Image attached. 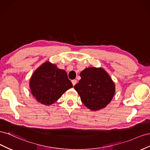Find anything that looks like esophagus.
Here are the masks:
<instances>
[{
	"mask_svg": "<svg viewBox=\"0 0 150 150\" xmlns=\"http://www.w3.org/2000/svg\"><path fill=\"white\" fill-rule=\"evenodd\" d=\"M71 82H72L73 85H74H74H75L76 83H77V80H71Z\"/></svg>",
	"mask_w": 150,
	"mask_h": 150,
	"instance_id": "esophagus-1",
	"label": "esophagus"
}]
</instances>
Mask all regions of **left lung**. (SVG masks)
<instances>
[{
	"mask_svg": "<svg viewBox=\"0 0 150 150\" xmlns=\"http://www.w3.org/2000/svg\"><path fill=\"white\" fill-rule=\"evenodd\" d=\"M81 79L74 88L82 103L91 110L103 109L112 100L115 85L103 68L91 67L81 71Z\"/></svg>",
	"mask_w": 150,
	"mask_h": 150,
	"instance_id": "left-lung-1",
	"label": "left lung"
}]
</instances>
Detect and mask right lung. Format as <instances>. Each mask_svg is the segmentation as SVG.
Instances as JSON below:
<instances>
[{
    "label": "right lung",
    "instance_id": "add662e5",
    "mask_svg": "<svg viewBox=\"0 0 150 150\" xmlns=\"http://www.w3.org/2000/svg\"><path fill=\"white\" fill-rule=\"evenodd\" d=\"M31 93L42 104L49 105L73 87L67 72L54 64L46 62L37 68L29 82Z\"/></svg>",
    "mask_w": 150,
    "mask_h": 150
}]
</instances>
